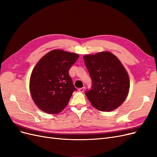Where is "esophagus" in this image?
<instances>
[{
  "label": "esophagus",
  "instance_id": "esophagus-1",
  "mask_svg": "<svg viewBox=\"0 0 157 157\" xmlns=\"http://www.w3.org/2000/svg\"><path fill=\"white\" fill-rule=\"evenodd\" d=\"M85 90V88L84 87H82V88H78V91L80 92H83Z\"/></svg>",
  "mask_w": 157,
  "mask_h": 157
}]
</instances>
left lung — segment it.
Instances as JSON below:
<instances>
[{"mask_svg":"<svg viewBox=\"0 0 157 157\" xmlns=\"http://www.w3.org/2000/svg\"><path fill=\"white\" fill-rule=\"evenodd\" d=\"M92 85L85 92L92 105L111 111L124 101L130 88L128 73L117 57L109 52L84 57Z\"/></svg>","mask_w":157,"mask_h":157,"instance_id":"1","label":"left lung"}]
</instances>
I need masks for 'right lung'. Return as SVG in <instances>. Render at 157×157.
Returning <instances> with one entry per match:
<instances>
[{"mask_svg": "<svg viewBox=\"0 0 157 157\" xmlns=\"http://www.w3.org/2000/svg\"><path fill=\"white\" fill-rule=\"evenodd\" d=\"M79 56L54 50L40 59L30 78V92L35 103L46 113L57 114L67 105L75 87L69 71Z\"/></svg>", "mask_w": 157, "mask_h": 157, "instance_id": "1", "label": "right lung"}]
</instances>
